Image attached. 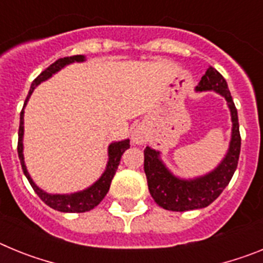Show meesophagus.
Wrapping results in <instances>:
<instances>
[{
	"instance_id": "34e87169",
	"label": "esophagus",
	"mask_w": 263,
	"mask_h": 263,
	"mask_svg": "<svg viewBox=\"0 0 263 263\" xmlns=\"http://www.w3.org/2000/svg\"><path fill=\"white\" fill-rule=\"evenodd\" d=\"M133 141L136 143H142V137H141V134H139V132H136V133L133 134Z\"/></svg>"
}]
</instances>
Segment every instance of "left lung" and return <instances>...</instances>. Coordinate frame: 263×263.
Listing matches in <instances>:
<instances>
[{"instance_id": "1", "label": "left lung", "mask_w": 263, "mask_h": 263, "mask_svg": "<svg viewBox=\"0 0 263 263\" xmlns=\"http://www.w3.org/2000/svg\"><path fill=\"white\" fill-rule=\"evenodd\" d=\"M196 90H216L225 97L228 106L231 109L233 122L231 145L228 154L225 155L221 163L218 164L217 168L213 170L208 175L194 180H182L174 176L159 159V153L153 150L152 147L145 148L143 168L147 178L148 191L155 203L167 211L184 212L208 206L229 184L238 164L241 150L240 125L236 105L227 81L217 69L210 66L196 87Z\"/></svg>"}]
</instances>
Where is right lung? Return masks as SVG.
I'll list each match as a JSON object with an SVG mask.
<instances>
[{"instance_id":"obj_1","label":"right lung","mask_w":263,"mask_h":263,"mask_svg":"<svg viewBox=\"0 0 263 263\" xmlns=\"http://www.w3.org/2000/svg\"><path fill=\"white\" fill-rule=\"evenodd\" d=\"M73 62H84V57L83 55H73V57H66L60 58L57 62L52 63L50 67L42 72L41 75L36 76V79L32 81L31 87H30V92L26 97V101H25V105H26L27 100L31 96L32 90L38 84H41L42 81L47 80L48 78L58 72L59 69H62L63 67L69 64V63ZM23 105V106H25ZM23 109L21 110V120H20V130H18V157L21 160V166H22L23 174L26 175L27 180L31 184L32 190L35 191V194L41 197L42 201H45L48 206H51L52 210H57L59 212H68V213H83L88 212V211L93 210L95 206H97L100 204V201L103 200L105 195L108 194L109 187H110L111 179L115 176L116 171L118 168V164H120V160L126 148L130 147V141L129 139H125V141H121V142H113L109 145V162L106 164L105 173L103 174V176L95 183L93 185H90L89 188L84 190V191L76 192V194L71 195H51L47 192L42 191L41 188L32 182V179L30 178L29 173H27L26 166H25V160H23Z\"/></svg>"}]
</instances>
